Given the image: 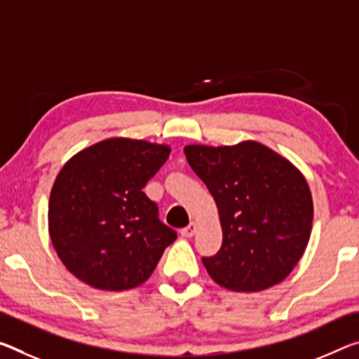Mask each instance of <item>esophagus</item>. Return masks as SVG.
<instances>
[{
	"label": "esophagus",
	"mask_w": 359,
	"mask_h": 359,
	"mask_svg": "<svg viewBox=\"0 0 359 359\" xmlns=\"http://www.w3.org/2000/svg\"><path fill=\"white\" fill-rule=\"evenodd\" d=\"M196 230H198V225L195 224V222H190L189 224V226H185V229H182V236H185V238H191L193 235H195L196 233Z\"/></svg>",
	"instance_id": "esophagus-1"
}]
</instances>
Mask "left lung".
<instances>
[{
  "mask_svg": "<svg viewBox=\"0 0 359 359\" xmlns=\"http://www.w3.org/2000/svg\"><path fill=\"white\" fill-rule=\"evenodd\" d=\"M190 168L219 209L222 248L204 257L209 276L236 292L281 283L310 240V187L294 164L254 140L236 145H187Z\"/></svg>",
  "mask_w": 359,
  "mask_h": 359,
  "instance_id": "obj_1",
  "label": "left lung"
}]
</instances>
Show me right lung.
<instances>
[{"label": "right lung", "instance_id": "right-lung-1", "mask_svg": "<svg viewBox=\"0 0 359 359\" xmlns=\"http://www.w3.org/2000/svg\"><path fill=\"white\" fill-rule=\"evenodd\" d=\"M169 153L168 145L111 137L64 164L50 190L49 236L78 280L102 291H126L149 280L177 238L142 191Z\"/></svg>", "mask_w": 359, "mask_h": 359}]
</instances>
